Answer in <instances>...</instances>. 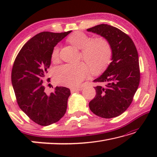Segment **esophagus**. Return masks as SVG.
I'll return each mask as SVG.
<instances>
[{"instance_id": "34e87169", "label": "esophagus", "mask_w": 157, "mask_h": 157, "mask_svg": "<svg viewBox=\"0 0 157 157\" xmlns=\"http://www.w3.org/2000/svg\"><path fill=\"white\" fill-rule=\"evenodd\" d=\"M82 89V88H72L71 89V93H75V92H77V91H81V90Z\"/></svg>"}]
</instances>
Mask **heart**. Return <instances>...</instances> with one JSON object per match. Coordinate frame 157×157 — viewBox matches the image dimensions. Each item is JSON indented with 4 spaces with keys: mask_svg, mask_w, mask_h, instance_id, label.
Here are the masks:
<instances>
[{
    "mask_svg": "<svg viewBox=\"0 0 157 157\" xmlns=\"http://www.w3.org/2000/svg\"><path fill=\"white\" fill-rule=\"evenodd\" d=\"M74 46L82 50L84 59L89 65L92 73L103 70L109 62L111 48L107 41L103 39H92L82 32H76L68 39ZM59 47L55 46L51 53V59L56 61L59 57ZM89 68L84 62L75 64H64L54 69L53 77L57 84L68 87L78 86L89 74Z\"/></svg>",
    "mask_w": 157,
    "mask_h": 157,
    "instance_id": "obj_1",
    "label": "heart"
}]
</instances>
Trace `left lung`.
<instances>
[{
	"label": "left lung",
	"instance_id": "8db88e82",
	"mask_svg": "<svg viewBox=\"0 0 157 157\" xmlns=\"http://www.w3.org/2000/svg\"><path fill=\"white\" fill-rule=\"evenodd\" d=\"M108 41L111 48V62L94 82L95 98L89 108L98 116L111 118L120 116L129 107L140 82L139 55L132 39L118 28L100 24L87 29Z\"/></svg>",
	"mask_w": 157,
	"mask_h": 157
}]
</instances>
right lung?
Returning a JSON list of instances; mask_svg holds the SVG:
<instances>
[{
  "label": "right lung",
  "mask_w": 157,
  "mask_h": 157,
  "mask_svg": "<svg viewBox=\"0 0 157 157\" xmlns=\"http://www.w3.org/2000/svg\"><path fill=\"white\" fill-rule=\"evenodd\" d=\"M71 32L36 34L22 47L13 65L12 84L18 105L32 121L42 126L57 123L67 109L70 89L57 86L47 94L43 82L53 48Z\"/></svg>",
  "instance_id": "1"
}]
</instances>
